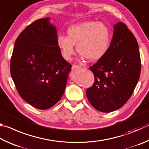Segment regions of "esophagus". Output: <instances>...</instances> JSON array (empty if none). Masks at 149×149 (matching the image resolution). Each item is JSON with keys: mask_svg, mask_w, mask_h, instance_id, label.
I'll use <instances>...</instances> for the list:
<instances>
[{"mask_svg": "<svg viewBox=\"0 0 149 149\" xmlns=\"http://www.w3.org/2000/svg\"><path fill=\"white\" fill-rule=\"evenodd\" d=\"M81 66H79V65H76V64H74V65H72V69L73 70H76V69H78V68H80Z\"/></svg>", "mask_w": 149, "mask_h": 149, "instance_id": "1", "label": "esophagus"}]
</instances>
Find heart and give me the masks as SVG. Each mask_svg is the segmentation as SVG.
<instances>
[{
  "instance_id": "1",
  "label": "heart",
  "mask_w": 149,
  "mask_h": 149,
  "mask_svg": "<svg viewBox=\"0 0 149 149\" xmlns=\"http://www.w3.org/2000/svg\"><path fill=\"white\" fill-rule=\"evenodd\" d=\"M110 42L109 27L105 23L92 21L70 26L66 36L59 34L56 38V44L63 58L67 61L74 54V45H76L77 51L81 55V59L98 61L106 55Z\"/></svg>"
}]
</instances>
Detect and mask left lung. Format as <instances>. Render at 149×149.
I'll list each match as a JSON object with an SVG mask.
<instances>
[{"label": "left lung", "mask_w": 149, "mask_h": 149, "mask_svg": "<svg viewBox=\"0 0 149 149\" xmlns=\"http://www.w3.org/2000/svg\"><path fill=\"white\" fill-rule=\"evenodd\" d=\"M141 66L136 38L125 24L117 23L106 55L89 68L94 76L93 85L86 91L90 104L104 113L120 109L136 88Z\"/></svg>", "instance_id": "1"}]
</instances>
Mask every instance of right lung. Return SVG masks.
Masks as SVG:
<instances>
[{"instance_id":"1","label":"right lung","mask_w":149,"mask_h":149,"mask_svg":"<svg viewBox=\"0 0 149 149\" xmlns=\"http://www.w3.org/2000/svg\"><path fill=\"white\" fill-rule=\"evenodd\" d=\"M56 38L49 18L36 20L19 35L11 57L10 73L19 94L39 109H49L60 100L71 70Z\"/></svg>"}]
</instances>
